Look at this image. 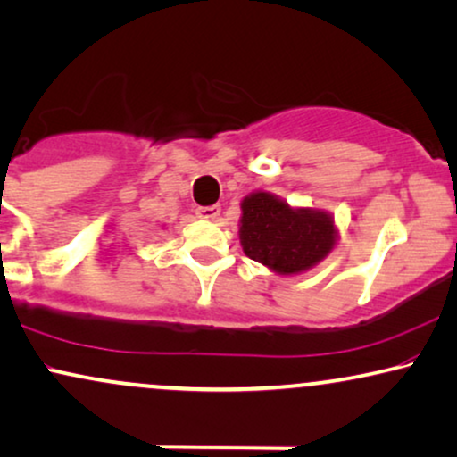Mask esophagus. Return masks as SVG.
Segmentation results:
<instances>
[{
  "label": "esophagus",
  "instance_id": "34e87169",
  "mask_svg": "<svg viewBox=\"0 0 457 457\" xmlns=\"http://www.w3.org/2000/svg\"><path fill=\"white\" fill-rule=\"evenodd\" d=\"M198 217L200 219H206V221H215L221 215V206L219 204H211V206H198Z\"/></svg>",
  "mask_w": 457,
  "mask_h": 457
}]
</instances>
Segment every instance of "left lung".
Returning <instances> with one entry per match:
<instances>
[{
    "mask_svg": "<svg viewBox=\"0 0 457 457\" xmlns=\"http://www.w3.org/2000/svg\"><path fill=\"white\" fill-rule=\"evenodd\" d=\"M240 209L242 251L278 276L308 271L337 245V225L322 209L291 206L263 189L245 195Z\"/></svg>",
    "mask_w": 457,
    "mask_h": 457,
    "instance_id": "8db88e82",
    "label": "left lung"
}]
</instances>
